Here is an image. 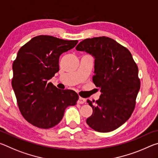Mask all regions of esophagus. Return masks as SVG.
Here are the masks:
<instances>
[{"label":"esophagus","instance_id":"34e87169","mask_svg":"<svg viewBox=\"0 0 158 158\" xmlns=\"http://www.w3.org/2000/svg\"><path fill=\"white\" fill-rule=\"evenodd\" d=\"M85 98L79 97L78 101H77V103H78V104H84V103H85Z\"/></svg>","mask_w":158,"mask_h":158}]
</instances>
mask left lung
<instances>
[{"label":"left lung","instance_id":"left-lung-1","mask_svg":"<svg viewBox=\"0 0 158 158\" xmlns=\"http://www.w3.org/2000/svg\"><path fill=\"white\" fill-rule=\"evenodd\" d=\"M77 51L95 58L93 81L100 89V99L87 100L93 114L87 124L95 131L108 132L117 129L131 116L140 89L138 67L126 47L102 36L80 42Z\"/></svg>","mask_w":158,"mask_h":158}]
</instances>
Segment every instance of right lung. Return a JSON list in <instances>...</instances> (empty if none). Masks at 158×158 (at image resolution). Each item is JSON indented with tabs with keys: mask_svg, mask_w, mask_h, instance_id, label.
<instances>
[{
	"mask_svg": "<svg viewBox=\"0 0 158 158\" xmlns=\"http://www.w3.org/2000/svg\"><path fill=\"white\" fill-rule=\"evenodd\" d=\"M77 40L38 35L20 48L12 65V85L23 117L43 129L60 123L65 109L74 106L79 95L60 90L48 81L59 71V57L76 46Z\"/></svg>",
	"mask_w": 158,
	"mask_h": 158,
	"instance_id": "right-lung-1",
	"label": "right lung"
}]
</instances>
